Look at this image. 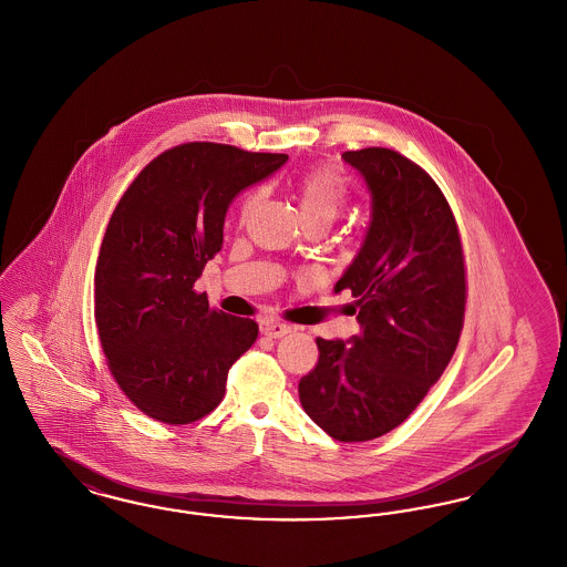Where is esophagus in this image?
<instances>
[{
	"label": "esophagus",
	"instance_id": "esophagus-1",
	"mask_svg": "<svg viewBox=\"0 0 567 567\" xmlns=\"http://www.w3.org/2000/svg\"><path fill=\"white\" fill-rule=\"evenodd\" d=\"M296 327L293 324L280 323V321H266L261 324V331L268 336V338H282L287 333H291Z\"/></svg>",
	"mask_w": 567,
	"mask_h": 567
}]
</instances>
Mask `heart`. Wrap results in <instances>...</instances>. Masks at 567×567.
Returning <instances> with one entry per match:
<instances>
[{"label":"heart","instance_id":"heart-1","mask_svg":"<svg viewBox=\"0 0 567 567\" xmlns=\"http://www.w3.org/2000/svg\"><path fill=\"white\" fill-rule=\"evenodd\" d=\"M347 195H349V185L340 172L331 167H321L306 174L299 183V210L303 216V223L319 220L329 227L331 220L344 208ZM259 197H261V190H255L246 199L244 208L255 204Z\"/></svg>","mask_w":567,"mask_h":567}]
</instances>
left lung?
Here are the masks:
<instances>
[{
    "label": "left lung",
    "instance_id": "8db88e82",
    "mask_svg": "<svg viewBox=\"0 0 567 567\" xmlns=\"http://www.w3.org/2000/svg\"><path fill=\"white\" fill-rule=\"evenodd\" d=\"M372 197L370 225L333 291H351L361 331L317 338L299 380L306 414L333 440L365 442L402 425L446 370L465 312L457 223L416 163L389 148L347 151Z\"/></svg>",
    "mask_w": 567,
    "mask_h": 567
}]
</instances>
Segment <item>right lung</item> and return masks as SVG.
<instances>
[{"mask_svg": "<svg viewBox=\"0 0 567 567\" xmlns=\"http://www.w3.org/2000/svg\"><path fill=\"white\" fill-rule=\"evenodd\" d=\"M287 155L189 142L148 163L110 216L95 266V324L121 391L146 416L187 425L220 404L259 327L193 289L223 246L229 204Z\"/></svg>", "mask_w": 567, "mask_h": 567, "instance_id": "1", "label": "right lung"}]
</instances>
